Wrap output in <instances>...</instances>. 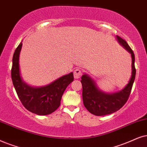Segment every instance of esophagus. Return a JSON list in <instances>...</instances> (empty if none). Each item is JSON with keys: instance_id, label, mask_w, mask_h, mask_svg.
I'll use <instances>...</instances> for the list:
<instances>
[{"instance_id": "1", "label": "esophagus", "mask_w": 147, "mask_h": 147, "mask_svg": "<svg viewBox=\"0 0 147 147\" xmlns=\"http://www.w3.org/2000/svg\"><path fill=\"white\" fill-rule=\"evenodd\" d=\"M81 75H82V72L81 70L79 69V68H77L74 70V77L76 79H79L81 78Z\"/></svg>"}]
</instances>
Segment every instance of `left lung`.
<instances>
[{
  "instance_id": "8db88e82",
  "label": "left lung",
  "mask_w": 147,
  "mask_h": 147,
  "mask_svg": "<svg viewBox=\"0 0 147 147\" xmlns=\"http://www.w3.org/2000/svg\"><path fill=\"white\" fill-rule=\"evenodd\" d=\"M119 43L131 54V75L129 82L123 89L114 93H106L98 88L94 80L87 74L81 77L83 105L89 112L96 116H103L116 112L125 105L129 98L136 76L134 53L127 42L116 36Z\"/></svg>"
}]
</instances>
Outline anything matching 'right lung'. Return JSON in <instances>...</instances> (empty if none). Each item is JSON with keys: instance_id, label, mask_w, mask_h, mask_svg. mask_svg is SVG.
<instances>
[{"instance_id": "1", "label": "right lung", "mask_w": 147, "mask_h": 147, "mask_svg": "<svg viewBox=\"0 0 147 147\" xmlns=\"http://www.w3.org/2000/svg\"><path fill=\"white\" fill-rule=\"evenodd\" d=\"M22 42L16 48L13 56L11 79L13 84L24 107L38 115H49L60 107L65 90L74 80L73 73L64 75L47 85L33 87L22 79L20 69V54Z\"/></svg>"}]
</instances>
